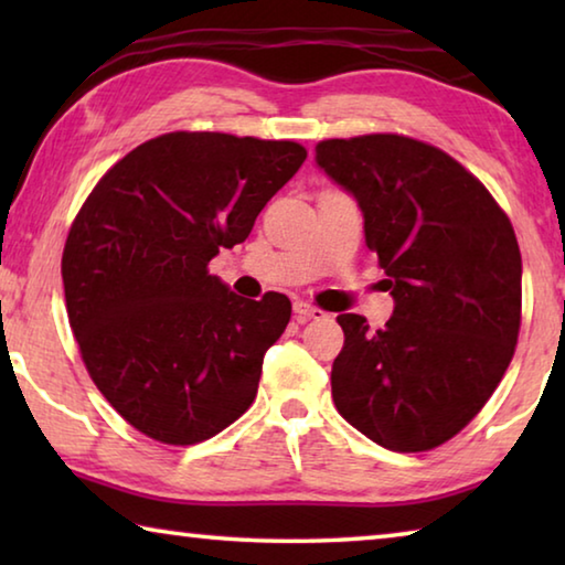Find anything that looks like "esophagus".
Listing matches in <instances>:
<instances>
[{"label":"esophagus","mask_w":565,"mask_h":565,"mask_svg":"<svg viewBox=\"0 0 565 565\" xmlns=\"http://www.w3.org/2000/svg\"><path fill=\"white\" fill-rule=\"evenodd\" d=\"M294 313H296V321H299V323L327 317V313H323L321 309H317V306H311V303H306V301H294Z\"/></svg>","instance_id":"esophagus-1"}]
</instances>
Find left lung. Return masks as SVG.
<instances>
[{
    "label": "left lung",
    "mask_w": 565,
    "mask_h": 565,
    "mask_svg": "<svg viewBox=\"0 0 565 565\" xmlns=\"http://www.w3.org/2000/svg\"><path fill=\"white\" fill-rule=\"evenodd\" d=\"M317 167L356 199L394 317L371 331L341 313L331 369L339 414L391 451L441 446L471 420L513 359L521 252L501 206L446 151L398 134L329 139Z\"/></svg>",
    "instance_id": "obj_1"
}]
</instances>
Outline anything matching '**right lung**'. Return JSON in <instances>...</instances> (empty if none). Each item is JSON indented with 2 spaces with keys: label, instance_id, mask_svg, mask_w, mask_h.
Listing matches in <instances>:
<instances>
[{
  "label": "right lung",
  "instance_id": "obj_1",
  "mask_svg": "<svg viewBox=\"0 0 565 565\" xmlns=\"http://www.w3.org/2000/svg\"><path fill=\"white\" fill-rule=\"evenodd\" d=\"M303 159L296 141L164 134L117 161L76 214L62 256L70 327L137 431L191 446L252 406L291 301L244 299L206 266L252 234Z\"/></svg>",
  "mask_w": 565,
  "mask_h": 565
}]
</instances>
